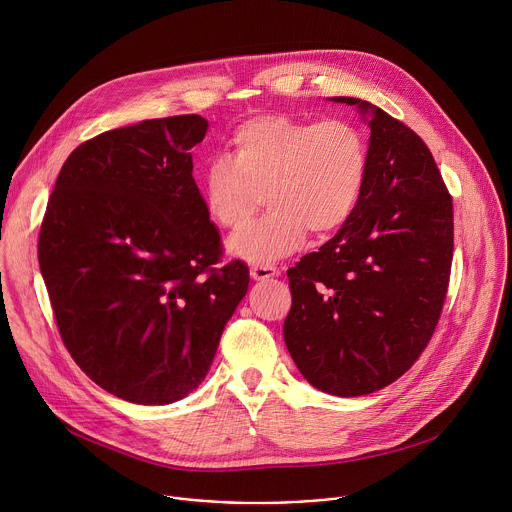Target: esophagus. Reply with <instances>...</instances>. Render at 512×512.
Listing matches in <instances>:
<instances>
[{
	"label": "esophagus",
	"mask_w": 512,
	"mask_h": 512,
	"mask_svg": "<svg viewBox=\"0 0 512 512\" xmlns=\"http://www.w3.org/2000/svg\"><path fill=\"white\" fill-rule=\"evenodd\" d=\"M279 271L273 267V265H253L251 267V277L255 281H261V279H267V277H275Z\"/></svg>",
	"instance_id": "1"
}]
</instances>
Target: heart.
I'll use <instances>...</instances> for the list:
<instances>
[{
    "instance_id": "1",
    "label": "heart",
    "mask_w": 512,
    "mask_h": 512,
    "mask_svg": "<svg viewBox=\"0 0 512 512\" xmlns=\"http://www.w3.org/2000/svg\"><path fill=\"white\" fill-rule=\"evenodd\" d=\"M367 174L369 148L354 123L267 113L233 131L225 160L204 174L202 196L218 227L239 231L265 192L269 212L235 235L229 251L271 263L296 251L308 229L316 237L340 231L360 202Z\"/></svg>"
}]
</instances>
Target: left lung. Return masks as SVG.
Segmentation results:
<instances>
[{"label":"left lung","mask_w":512,"mask_h":512,"mask_svg":"<svg viewBox=\"0 0 512 512\" xmlns=\"http://www.w3.org/2000/svg\"><path fill=\"white\" fill-rule=\"evenodd\" d=\"M373 115L369 174L350 221L287 269V350L316 389L375 393L407 373L429 344L446 302L454 204L425 141L403 121Z\"/></svg>","instance_id":"1"}]
</instances>
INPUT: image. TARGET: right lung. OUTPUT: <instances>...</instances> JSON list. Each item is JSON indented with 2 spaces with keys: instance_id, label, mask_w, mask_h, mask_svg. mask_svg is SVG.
Returning <instances> with one entry per match:
<instances>
[{
  "instance_id": "add662e5",
  "label": "right lung",
  "mask_w": 512,
  "mask_h": 512,
  "mask_svg": "<svg viewBox=\"0 0 512 512\" xmlns=\"http://www.w3.org/2000/svg\"><path fill=\"white\" fill-rule=\"evenodd\" d=\"M208 121L176 115L105 131L72 152L50 194L40 271L81 371L139 405L206 377L249 267L223 243L192 176Z\"/></svg>"
}]
</instances>
